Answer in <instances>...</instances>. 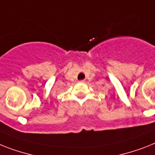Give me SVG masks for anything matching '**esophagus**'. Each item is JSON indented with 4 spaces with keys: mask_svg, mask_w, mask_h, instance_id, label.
I'll use <instances>...</instances> for the list:
<instances>
[{
    "mask_svg": "<svg viewBox=\"0 0 155 155\" xmlns=\"http://www.w3.org/2000/svg\"><path fill=\"white\" fill-rule=\"evenodd\" d=\"M85 80H81L80 81V82H81V83H84V82H85Z\"/></svg>",
    "mask_w": 155,
    "mask_h": 155,
    "instance_id": "obj_1",
    "label": "esophagus"
}]
</instances>
